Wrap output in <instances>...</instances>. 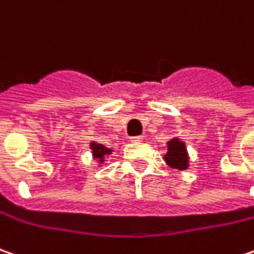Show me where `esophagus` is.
<instances>
[{
	"label": "esophagus",
	"mask_w": 254,
	"mask_h": 254,
	"mask_svg": "<svg viewBox=\"0 0 254 254\" xmlns=\"http://www.w3.org/2000/svg\"><path fill=\"white\" fill-rule=\"evenodd\" d=\"M130 140H132V142H135V143L143 142V136H132V137H130Z\"/></svg>",
	"instance_id": "34e87169"
}]
</instances>
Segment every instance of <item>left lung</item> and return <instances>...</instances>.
<instances>
[{"label": "left lung", "mask_w": 254, "mask_h": 254, "mask_svg": "<svg viewBox=\"0 0 254 254\" xmlns=\"http://www.w3.org/2000/svg\"><path fill=\"white\" fill-rule=\"evenodd\" d=\"M167 153L164 154L166 163L177 170H186L188 167V154L184 142H180L179 139H171L167 142Z\"/></svg>", "instance_id": "8db88e82"}]
</instances>
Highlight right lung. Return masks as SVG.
Returning <instances> with one entry per match:
<instances>
[{
    "label": "right lung",
    "mask_w": 254,
    "mask_h": 254,
    "mask_svg": "<svg viewBox=\"0 0 254 254\" xmlns=\"http://www.w3.org/2000/svg\"><path fill=\"white\" fill-rule=\"evenodd\" d=\"M91 150H92V156H94V159H98L100 163L104 162V157L107 156V154H111V149L108 147H105L104 144H100V143H91Z\"/></svg>",
    "instance_id": "obj_1"
}]
</instances>
